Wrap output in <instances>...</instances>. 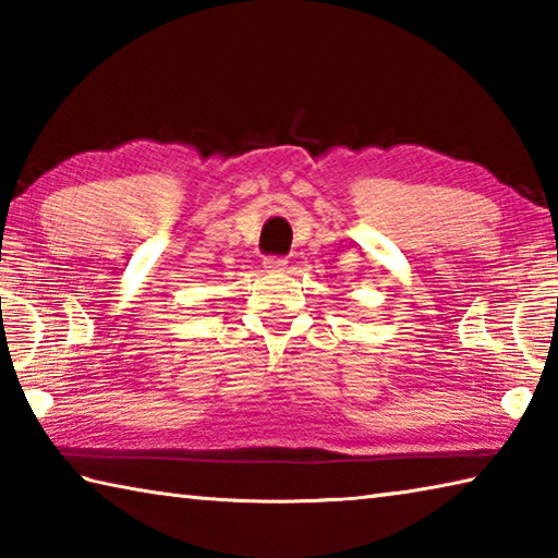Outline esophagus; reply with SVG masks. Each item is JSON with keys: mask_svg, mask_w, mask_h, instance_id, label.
Instances as JSON below:
<instances>
[{"mask_svg": "<svg viewBox=\"0 0 558 558\" xmlns=\"http://www.w3.org/2000/svg\"><path fill=\"white\" fill-rule=\"evenodd\" d=\"M263 268H266L268 272H280V270L288 268V260L278 258V256H268L266 260H263Z\"/></svg>", "mask_w": 558, "mask_h": 558, "instance_id": "obj_1", "label": "esophagus"}]
</instances>
